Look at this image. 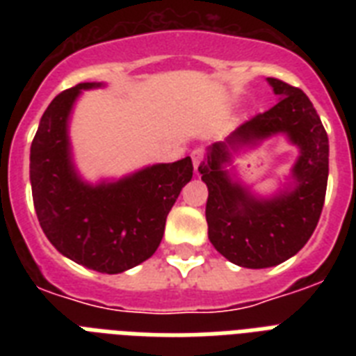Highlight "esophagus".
<instances>
[{"label":"esophagus","mask_w":356,"mask_h":356,"mask_svg":"<svg viewBox=\"0 0 356 356\" xmlns=\"http://www.w3.org/2000/svg\"><path fill=\"white\" fill-rule=\"evenodd\" d=\"M203 159H205V155H203V151H201V149H194V151H192V162H194L195 170H197V168L201 166V162H203Z\"/></svg>","instance_id":"1"}]
</instances>
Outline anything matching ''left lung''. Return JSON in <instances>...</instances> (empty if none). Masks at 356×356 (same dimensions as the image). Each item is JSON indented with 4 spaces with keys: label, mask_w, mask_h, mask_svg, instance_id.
I'll return each mask as SVG.
<instances>
[{
    "label": "left lung",
    "mask_w": 356,
    "mask_h": 356,
    "mask_svg": "<svg viewBox=\"0 0 356 356\" xmlns=\"http://www.w3.org/2000/svg\"><path fill=\"white\" fill-rule=\"evenodd\" d=\"M268 83L279 103L242 123L225 142L212 144L200 166L201 181L209 188V240L233 264L251 270L281 264L309 242L329 177V138L307 94L273 77ZM277 134H284L300 156L291 174L293 183L262 198L236 181L227 166L234 152Z\"/></svg>",
    "instance_id": "left-lung-1"
}]
</instances>
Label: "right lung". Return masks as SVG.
<instances>
[{
  "mask_svg": "<svg viewBox=\"0 0 356 356\" xmlns=\"http://www.w3.org/2000/svg\"><path fill=\"white\" fill-rule=\"evenodd\" d=\"M99 86L103 83H81L49 103L31 144L29 177L40 227L58 253L113 275L155 253L168 212L194 166L184 156L116 181L86 183L74 164L68 123L81 92Z\"/></svg>",
  "mask_w": 356,
  "mask_h": 356,
  "instance_id": "obj_1",
  "label": "right lung"
}]
</instances>
